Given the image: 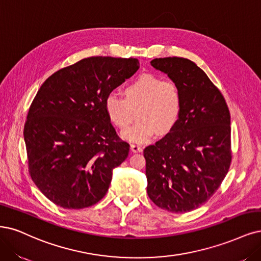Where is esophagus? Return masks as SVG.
Listing matches in <instances>:
<instances>
[{
	"label": "esophagus",
	"mask_w": 261,
	"mask_h": 261,
	"mask_svg": "<svg viewBox=\"0 0 261 261\" xmlns=\"http://www.w3.org/2000/svg\"><path fill=\"white\" fill-rule=\"evenodd\" d=\"M130 150L134 152V153H137V152H141L143 150V148L141 146H138V145H132Z\"/></svg>",
	"instance_id": "34e87169"
}]
</instances>
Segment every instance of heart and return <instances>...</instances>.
<instances>
[{"label": "heart", "instance_id": "b5f03b06", "mask_svg": "<svg viewBox=\"0 0 261 261\" xmlns=\"http://www.w3.org/2000/svg\"><path fill=\"white\" fill-rule=\"evenodd\" d=\"M124 98L114 93L107 95L105 109L116 127L126 128L135 119L138 121L122 137L130 142L143 143L158 133L164 135L177 125L182 109V95L179 86L170 80L152 74L138 75L123 89Z\"/></svg>", "mask_w": 261, "mask_h": 261}]
</instances>
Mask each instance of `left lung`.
<instances>
[{"mask_svg":"<svg viewBox=\"0 0 261 261\" xmlns=\"http://www.w3.org/2000/svg\"><path fill=\"white\" fill-rule=\"evenodd\" d=\"M151 66L180 88L182 109L174 129L143 150L147 192L158 207L184 214L207 202L228 174L230 111L218 87L191 60L155 58Z\"/></svg>","mask_w":261,"mask_h":261,"instance_id":"obj_1","label":"left lung"}]
</instances>
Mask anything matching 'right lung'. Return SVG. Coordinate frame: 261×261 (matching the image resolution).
Masks as SVG:
<instances>
[{
  "instance_id": "obj_1",
  "label": "right lung",
  "mask_w": 261,
  "mask_h": 261,
  "mask_svg": "<svg viewBox=\"0 0 261 261\" xmlns=\"http://www.w3.org/2000/svg\"><path fill=\"white\" fill-rule=\"evenodd\" d=\"M138 68L132 57H89L58 70L40 87L23 137L29 175L54 204L81 210L106 195L129 145L116 134L105 99Z\"/></svg>"
}]
</instances>
